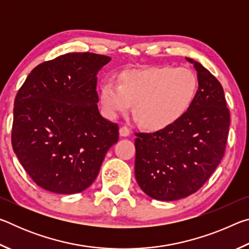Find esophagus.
Segmentation results:
<instances>
[{
  "instance_id": "esophagus-1",
  "label": "esophagus",
  "mask_w": 249,
  "mask_h": 249,
  "mask_svg": "<svg viewBox=\"0 0 249 249\" xmlns=\"http://www.w3.org/2000/svg\"><path fill=\"white\" fill-rule=\"evenodd\" d=\"M129 134H130L129 129L126 127V126H122V127L120 128V135L122 137H127V136H129Z\"/></svg>"
}]
</instances>
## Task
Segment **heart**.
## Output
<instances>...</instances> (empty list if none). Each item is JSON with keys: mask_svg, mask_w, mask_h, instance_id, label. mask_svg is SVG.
Masks as SVG:
<instances>
[{"mask_svg": "<svg viewBox=\"0 0 249 249\" xmlns=\"http://www.w3.org/2000/svg\"><path fill=\"white\" fill-rule=\"evenodd\" d=\"M199 81L191 69L161 66L142 70H127L120 74V83L105 80L100 100L105 115L115 119L134 114L150 130H160L176 123L195 100Z\"/></svg>", "mask_w": 249, "mask_h": 249, "instance_id": "b5f03b06", "label": "heart"}]
</instances>
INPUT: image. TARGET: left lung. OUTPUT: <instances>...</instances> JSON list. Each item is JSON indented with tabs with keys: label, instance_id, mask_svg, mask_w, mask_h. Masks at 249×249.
<instances>
[{
	"label": "left lung",
	"instance_id": "left-lung-1",
	"mask_svg": "<svg viewBox=\"0 0 249 249\" xmlns=\"http://www.w3.org/2000/svg\"><path fill=\"white\" fill-rule=\"evenodd\" d=\"M197 72L191 107L168 127L137 133L135 178L147 196L175 201L196 192L224 156L230 111L221 83L200 62L185 58Z\"/></svg>",
	"mask_w": 249,
	"mask_h": 249
}]
</instances>
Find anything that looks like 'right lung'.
I'll use <instances>...</instances> for the list:
<instances>
[{
	"instance_id": "obj_1",
	"label": "right lung",
	"mask_w": 249,
	"mask_h": 249,
	"mask_svg": "<svg viewBox=\"0 0 249 249\" xmlns=\"http://www.w3.org/2000/svg\"><path fill=\"white\" fill-rule=\"evenodd\" d=\"M109 60L92 53L61 54L34 68L16 94L12 146L45 190H86L119 141V125L98 108L96 74Z\"/></svg>"
}]
</instances>
